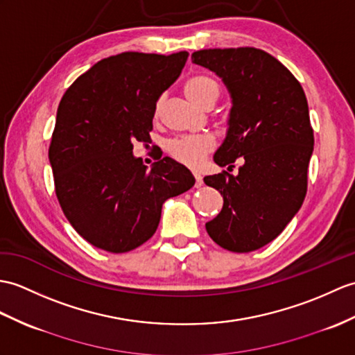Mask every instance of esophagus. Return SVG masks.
Returning <instances> with one entry per match:
<instances>
[{
    "label": "esophagus",
    "instance_id": "esophagus-1",
    "mask_svg": "<svg viewBox=\"0 0 355 355\" xmlns=\"http://www.w3.org/2000/svg\"><path fill=\"white\" fill-rule=\"evenodd\" d=\"M193 178H195V187H201L202 186V177L200 174H193Z\"/></svg>",
    "mask_w": 355,
    "mask_h": 355
}]
</instances>
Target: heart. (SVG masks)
<instances>
[{"mask_svg":"<svg viewBox=\"0 0 355 355\" xmlns=\"http://www.w3.org/2000/svg\"><path fill=\"white\" fill-rule=\"evenodd\" d=\"M184 94L189 100L201 107H211L220 96V85L218 81L205 76V73H196L186 80ZM163 109V98H159L154 105V118L160 116ZM216 140L211 135H196L183 136L172 139L166 145V151L175 162L184 164L189 168H198L204 159L215 150Z\"/></svg>","mask_w":355,"mask_h":355,"instance_id":"obj_1","label":"heart"}]
</instances>
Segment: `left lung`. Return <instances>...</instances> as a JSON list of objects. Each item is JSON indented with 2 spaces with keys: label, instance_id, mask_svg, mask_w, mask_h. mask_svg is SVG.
Returning a JSON list of instances; mask_svg holds the SVG:
<instances>
[{
  "label": "left lung",
  "instance_id": "obj_1",
  "mask_svg": "<svg viewBox=\"0 0 355 355\" xmlns=\"http://www.w3.org/2000/svg\"><path fill=\"white\" fill-rule=\"evenodd\" d=\"M192 62L216 72L233 98L230 128L215 154L219 166H242L204 178L224 198L207 222L209 236L224 250L251 252L283 232L307 193L313 128L304 89L293 73L252 46L201 49Z\"/></svg>",
  "mask_w": 355,
  "mask_h": 355
}]
</instances>
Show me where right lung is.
I'll return each mask as SVG.
<instances>
[{
	"instance_id": "add662e5",
	"label": "right lung",
	"mask_w": 355,
	"mask_h": 355,
	"mask_svg": "<svg viewBox=\"0 0 355 355\" xmlns=\"http://www.w3.org/2000/svg\"><path fill=\"white\" fill-rule=\"evenodd\" d=\"M189 53L105 57L66 89L48 157L66 219L89 243L122 254L159 227L162 205L195 180L164 157L146 171L133 142H151L154 105L178 78Z\"/></svg>"
}]
</instances>
